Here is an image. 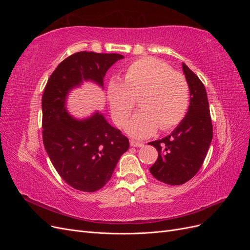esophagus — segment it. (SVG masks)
I'll return each mask as SVG.
<instances>
[{"label":"esophagus","mask_w":250,"mask_h":250,"mask_svg":"<svg viewBox=\"0 0 250 250\" xmlns=\"http://www.w3.org/2000/svg\"><path fill=\"white\" fill-rule=\"evenodd\" d=\"M130 146H131V147H143L144 144L141 143V142H137V141L131 140V141H130Z\"/></svg>","instance_id":"34e87169"}]
</instances>
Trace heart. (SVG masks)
<instances>
[{
	"label": "heart",
	"instance_id": "obj_1",
	"mask_svg": "<svg viewBox=\"0 0 250 250\" xmlns=\"http://www.w3.org/2000/svg\"><path fill=\"white\" fill-rule=\"evenodd\" d=\"M140 111L128 121L125 129L131 137L152 135L157 127L169 130L181 122L190 103L186 78L166 62L152 57L133 62L126 69L123 83L110 80L107 99L113 121L123 126L137 100Z\"/></svg>",
	"mask_w": 250,
	"mask_h": 250
}]
</instances>
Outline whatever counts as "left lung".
<instances>
[{
    "label": "left lung",
    "mask_w": 250,
    "mask_h": 250,
    "mask_svg": "<svg viewBox=\"0 0 250 250\" xmlns=\"http://www.w3.org/2000/svg\"><path fill=\"white\" fill-rule=\"evenodd\" d=\"M183 70L190 88V105L184 120L171 134L148 143L158 151L150 172L171 186L184 185L193 178L204 162L213 139L209 106L206 87L187 64Z\"/></svg>",
    "instance_id": "left-lung-1"
}]
</instances>
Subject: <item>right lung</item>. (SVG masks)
<instances>
[{
    "label": "right lung",
    "mask_w": 250,
    "mask_h": 250,
    "mask_svg": "<svg viewBox=\"0 0 250 250\" xmlns=\"http://www.w3.org/2000/svg\"><path fill=\"white\" fill-rule=\"evenodd\" d=\"M122 58L116 53H75L58 64L43 90L44 149L60 177L82 192H95L106 185L129 141L99 111L83 120L72 117L66 110V98L83 81L103 87L107 70Z\"/></svg>",
    "instance_id": "right-lung-1"
}]
</instances>
